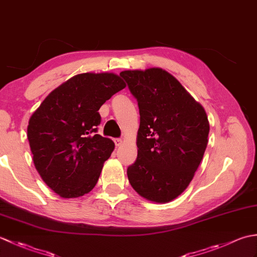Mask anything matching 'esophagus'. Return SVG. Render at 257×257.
<instances>
[{
	"label": "esophagus",
	"mask_w": 257,
	"mask_h": 257,
	"mask_svg": "<svg viewBox=\"0 0 257 257\" xmlns=\"http://www.w3.org/2000/svg\"><path fill=\"white\" fill-rule=\"evenodd\" d=\"M113 141H114V145H116V147L121 146V144H122V140L120 139V138H116Z\"/></svg>",
	"instance_id": "1"
}]
</instances>
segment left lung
I'll return each mask as SVG.
<instances>
[{
	"label": "left lung",
	"mask_w": 257,
	"mask_h": 257,
	"mask_svg": "<svg viewBox=\"0 0 257 257\" xmlns=\"http://www.w3.org/2000/svg\"><path fill=\"white\" fill-rule=\"evenodd\" d=\"M137 99L138 157L129 182L152 202L166 203L188 188L207 145L210 124L199 102L161 68L120 73Z\"/></svg>",
	"instance_id": "8db88e82"
}]
</instances>
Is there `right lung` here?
Segmentation results:
<instances>
[{
	"mask_svg": "<svg viewBox=\"0 0 257 257\" xmlns=\"http://www.w3.org/2000/svg\"><path fill=\"white\" fill-rule=\"evenodd\" d=\"M125 84L112 73L76 75L54 89L27 127L33 161L43 181L62 198L90 192L114 148L98 135V110Z\"/></svg>",
	"mask_w": 257,
	"mask_h": 257,
	"instance_id": "right-lung-1",
	"label": "right lung"
}]
</instances>
